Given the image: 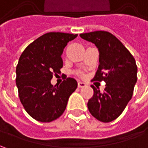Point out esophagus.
<instances>
[{"instance_id":"1","label":"esophagus","mask_w":148,"mask_h":148,"mask_svg":"<svg viewBox=\"0 0 148 148\" xmlns=\"http://www.w3.org/2000/svg\"><path fill=\"white\" fill-rule=\"evenodd\" d=\"M85 86H86V83L82 82H78V87L83 88V87H85Z\"/></svg>"}]
</instances>
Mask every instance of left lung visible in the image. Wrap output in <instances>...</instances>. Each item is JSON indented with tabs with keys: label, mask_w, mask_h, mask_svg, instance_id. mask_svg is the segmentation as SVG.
I'll list each match as a JSON object with an SVG mask.
<instances>
[{
	"label": "left lung",
	"mask_w": 148,
	"mask_h": 148,
	"mask_svg": "<svg viewBox=\"0 0 148 148\" xmlns=\"http://www.w3.org/2000/svg\"><path fill=\"white\" fill-rule=\"evenodd\" d=\"M82 38L93 43L99 51V66L93 81H105L101 93L94 86L87 107L96 119L109 123L124 110L134 93L138 67L132 54L114 35L106 31L81 34Z\"/></svg>",
	"instance_id": "8db88e82"
}]
</instances>
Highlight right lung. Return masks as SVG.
<instances>
[{
	"label": "right lung",
	"instance_id": "right-lung-1",
	"mask_svg": "<svg viewBox=\"0 0 148 148\" xmlns=\"http://www.w3.org/2000/svg\"><path fill=\"white\" fill-rule=\"evenodd\" d=\"M77 37L72 34L47 33L30 43L20 57L15 80L19 97L26 112L37 121L49 123L59 118L77 89V81L71 77L59 86L51 84L54 74L61 73L63 49Z\"/></svg>",
	"mask_w": 148,
	"mask_h": 148
}]
</instances>
